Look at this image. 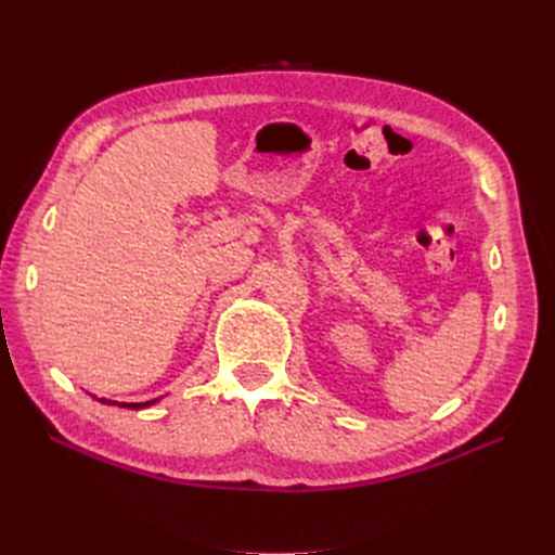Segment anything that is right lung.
<instances>
[{
	"mask_svg": "<svg viewBox=\"0 0 555 555\" xmlns=\"http://www.w3.org/2000/svg\"><path fill=\"white\" fill-rule=\"evenodd\" d=\"M102 402H106V405H115V402H111V400H106V398H102ZM153 402H157V398H155V400H147V402H122V408L143 410V408H147V405H153Z\"/></svg>",
	"mask_w": 555,
	"mask_h": 555,
	"instance_id": "add662e5",
	"label": "right lung"
}]
</instances>
